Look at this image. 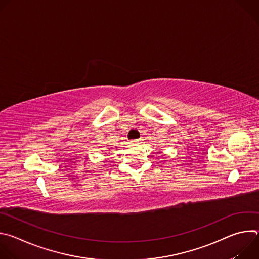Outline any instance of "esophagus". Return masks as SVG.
I'll return each mask as SVG.
<instances>
[{
    "label": "esophagus",
    "instance_id": "obj_1",
    "mask_svg": "<svg viewBox=\"0 0 259 259\" xmlns=\"http://www.w3.org/2000/svg\"><path fill=\"white\" fill-rule=\"evenodd\" d=\"M139 141H140V139H134V140H132L133 143H137V142H139Z\"/></svg>",
    "mask_w": 259,
    "mask_h": 259
}]
</instances>
